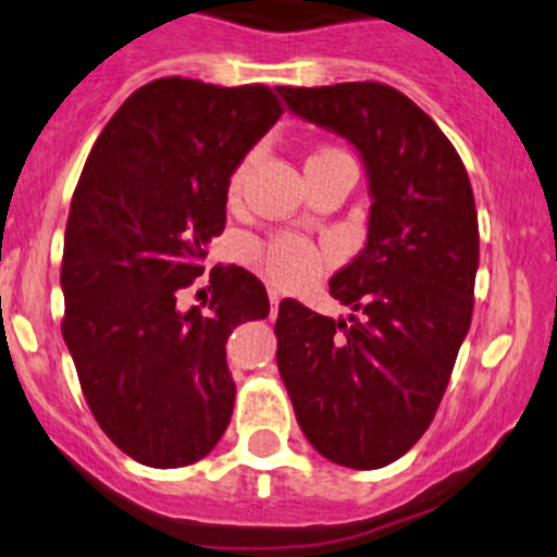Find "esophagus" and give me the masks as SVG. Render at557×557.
Segmentation results:
<instances>
[{
    "label": "esophagus",
    "mask_w": 557,
    "mask_h": 557,
    "mask_svg": "<svg viewBox=\"0 0 557 557\" xmlns=\"http://www.w3.org/2000/svg\"><path fill=\"white\" fill-rule=\"evenodd\" d=\"M268 297H271V311L276 313V308H278V300H281V292L276 289V286H271V289H268Z\"/></svg>",
    "instance_id": "esophagus-1"
}]
</instances>
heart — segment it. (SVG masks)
Returning <instances> with one entry per match:
<instances>
[{"mask_svg": "<svg viewBox=\"0 0 557 557\" xmlns=\"http://www.w3.org/2000/svg\"><path fill=\"white\" fill-rule=\"evenodd\" d=\"M338 153L344 151H338V148H319V151H313L311 157L306 159V164L324 162V159H333L338 157ZM244 170L246 164H238V168H235L233 178H230V195L238 191L240 181H244ZM246 260H249L257 271L265 273L273 284L286 286V289L308 284V281L317 278L319 271H322V255H319L306 238L292 233L273 235V238L268 240H255V244H249V249H246Z\"/></svg>", "mask_w": 557, "mask_h": 557, "instance_id": "heart-1", "label": "heart"}]
</instances>
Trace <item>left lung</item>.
<instances>
[{"label": "left lung", "instance_id": "1", "mask_svg": "<svg viewBox=\"0 0 557 557\" xmlns=\"http://www.w3.org/2000/svg\"><path fill=\"white\" fill-rule=\"evenodd\" d=\"M286 108L360 151L371 181L368 244L330 281L349 319L284 300L276 360L300 431L338 466L382 468L436 417L471 327L479 224L449 137L376 81L295 89Z\"/></svg>", "mask_w": 557, "mask_h": 557}]
</instances>
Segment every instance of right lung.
<instances>
[{"label": "right lung", "mask_w": 557, "mask_h": 557, "mask_svg": "<svg viewBox=\"0 0 557 557\" xmlns=\"http://www.w3.org/2000/svg\"><path fill=\"white\" fill-rule=\"evenodd\" d=\"M281 113L262 84L159 78L126 97L86 159L64 233L62 335L94 420L137 463L189 466L227 431L224 344L268 317L265 286L216 265L202 306L178 297L222 235L230 175Z\"/></svg>", "instance_id": "right-lung-1"}]
</instances>
